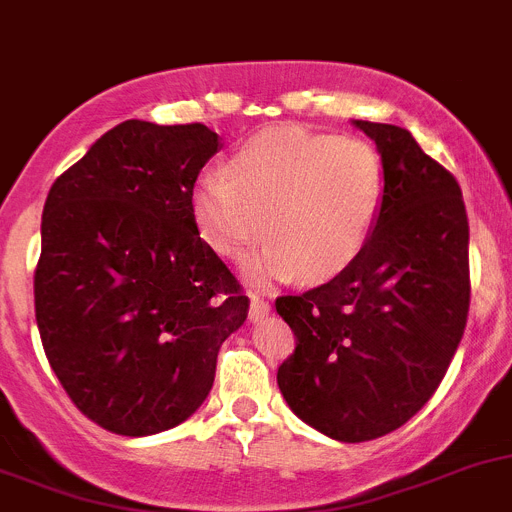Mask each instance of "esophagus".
I'll list each match as a JSON object with an SVG mask.
<instances>
[{"instance_id":"34e87169","label":"esophagus","mask_w":512,"mask_h":512,"mask_svg":"<svg viewBox=\"0 0 512 512\" xmlns=\"http://www.w3.org/2000/svg\"><path fill=\"white\" fill-rule=\"evenodd\" d=\"M267 313H270V303H265V300H262V298L252 295V300H250V321L252 323H260Z\"/></svg>"}]
</instances>
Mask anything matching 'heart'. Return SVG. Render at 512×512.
Here are the masks:
<instances>
[{
	"label": "heart",
	"mask_w": 512,
	"mask_h": 512,
	"mask_svg": "<svg viewBox=\"0 0 512 512\" xmlns=\"http://www.w3.org/2000/svg\"><path fill=\"white\" fill-rule=\"evenodd\" d=\"M386 194L384 161L371 143L270 128L242 143L229 171L207 169L191 189V217L224 260H242L255 285L323 283L366 250Z\"/></svg>",
	"instance_id": "heart-1"
}]
</instances>
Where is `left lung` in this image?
<instances>
[{"label":"left lung","instance_id":"left-lung-1","mask_svg":"<svg viewBox=\"0 0 512 512\" xmlns=\"http://www.w3.org/2000/svg\"><path fill=\"white\" fill-rule=\"evenodd\" d=\"M353 126L384 161V207L348 270L275 300L298 338L278 386L308 427L369 442L407 424L447 374L470 308V227L455 176L407 128Z\"/></svg>","mask_w":512,"mask_h":512}]
</instances>
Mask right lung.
<instances>
[{"label":"right lung","instance_id":"right-lung-1","mask_svg":"<svg viewBox=\"0 0 512 512\" xmlns=\"http://www.w3.org/2000/svg\"><path fill=\"white\" fill-rule=\"evenodd\" d=\"M222 143L202 123L123 121L47 194L35 315L52 371L108 432L186 422L250 300L199 237L191 189Z\"/></svg>","mask_w":512,"mask_h":512}]
</instances>
